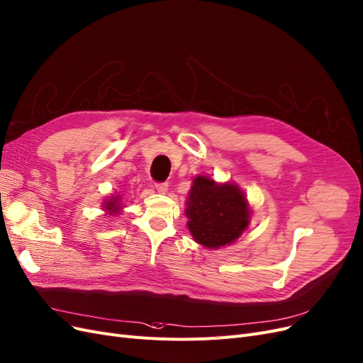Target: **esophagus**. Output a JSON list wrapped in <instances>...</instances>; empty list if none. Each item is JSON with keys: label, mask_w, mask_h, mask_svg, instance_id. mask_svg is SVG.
<instances>
[{"label": "esophagus", "mask_w": 363, "mask_h": 363, "mask_svg": "<svg viewBox=\"0 0 363 363\" xmlns=\"http://www.w3.org/2000/svg\"><path fill=\"white\" fill-rule=\"evenodd\" d=\"M155 189H157V191H158L160 194H166V191H167V189H169V185H167L166 182H160V184H155Z\"/></svg>", "instance_id": "1"}]
</instances>
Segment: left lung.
<instances>
[{
	"label": "left lung",
	"instance_id": "1",
	"mask_svg": "<svg viewBox=\"0 0 363 363\" xmlns=\"http://www.w3.org/2000/svg\"><path fill=\"white\" fill-rule=\"evenodd\" d=\"M186 226L197 244L220 249L235 242L250 223L247 196L235 182H216L199 174L186 197Z\"/></svg>",
	"mask_w": 363,
	"mask_h": 363
}]
</instances>
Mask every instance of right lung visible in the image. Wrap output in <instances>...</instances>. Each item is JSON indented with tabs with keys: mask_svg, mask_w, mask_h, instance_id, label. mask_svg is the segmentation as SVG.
Instances as JSON below:
<instances>
[{
	"mask_svg": "<svg viewBox=\"0 0 363 363\" xmlns=\"http://www.w3.org/2000/svg\"><path fill=\"white\" fill-rule=\"evenodd\" d=\"M123 208L125 206L121 194H113L102 202V211L105 213V216H118L123 211Z\"/></svg>",
	"mask_w": 363,
	"mask_h": 363,
	"instance_id": "obj_1",
	"label": "right lung"
}]
</instances>
